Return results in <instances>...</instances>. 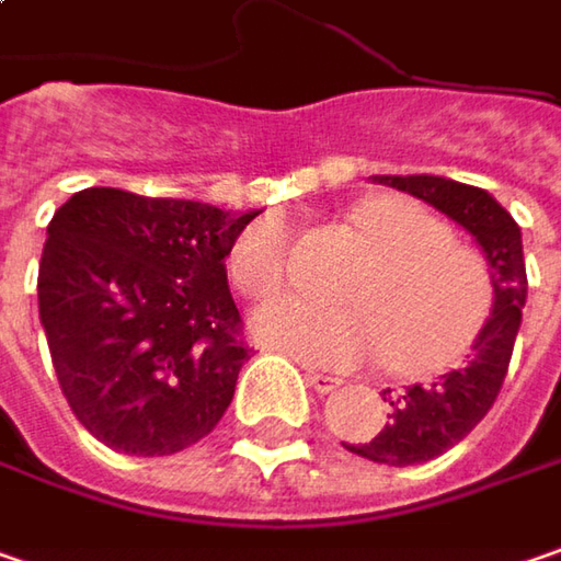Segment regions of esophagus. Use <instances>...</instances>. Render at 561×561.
<instances>
[{
  "instance_id": "1",
  "label": "esophagus",
  "mask_w": 561,
  "mask_h": 561,
  "mask_svg": "<svg viewBox=\"0 0 561 561\" xmlns=\"http://www.w3.org/2000/svg\"><path fill=\"white\" fill-rule=\"evenodd\" d=\"M306 381L319 391V394H331L334 388H341V378H334V376H324V373H306Z\"/></svg>"
}]
</instances>
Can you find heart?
I'll return each mask as SVG.
<instances>
[{
  "instance_id": "obj_1",
  "label": "heart",
  "mask_w": 561,
  "mask_h": 561,
  "mask_svg": "<svg viewBox=\"0 0 561 561\" xmlns=\"http://www.w3.org/2000/svg\"><path fill=\"white\" fill-rule=\"evenodd\" d=\"M347 224L366 259L341 284L344 306L280 296L255 312L259 337L319 369H363L391 359L401 376H433L477 341L492 306L490 267L433 210L404 195L356 202ZM290 274L280 217L249 224L230 249V277L249 296H271Z\"/></svg>"
}]
</instances>
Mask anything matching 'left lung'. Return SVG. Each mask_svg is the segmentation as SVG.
<instances>
[{
	"mask_svg": "<svg viewBox=\"0 0 561 561\" xmlns=\"http://www.w3.org/2000/svg\"><path fill=\"white\" fill-rule=\"evenodd\" d=\"M378 185H391L451 217L483 249L492 280V312L480 328L473 353L461 369H451L433 385H413L388 401V423L373 442L344 448L366 461L407 467L433 461L455 448L486 413L505 381L508 359L515 351L520 309L527 299L524 245L515 217L492 198L486 188L455 183L445 176H373Z\"/></svg>",
	"mask_w": 561,
	"mask_h": 561,
	"instance_id": "1",
	"label": "left lung"
}]
</instances>
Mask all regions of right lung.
<instances>
[{"mask_svg":"<svg viewBox=\"0 0 561 561\" xmlns=\"http://www.w3.org/2000/svg\"><path fill=\"white\" fill-rule=\"evenodd\" d=\"M252 217L103 185L53 214L41 324L71 413L103 445L176 455L220 423L249 359L224 262Z\"/></svg>","mask_w":561,"mask_h":561,"instance_id":"add662e5","label":"right lung"}]
</instances>
